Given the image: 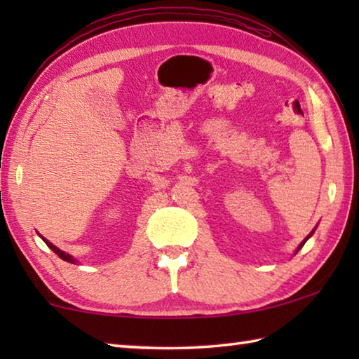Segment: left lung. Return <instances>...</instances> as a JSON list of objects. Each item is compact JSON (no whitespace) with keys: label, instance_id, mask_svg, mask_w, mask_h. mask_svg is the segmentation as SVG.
Wrapping results in <instances>:
<instances>
[{"label":"left lung","instance_id":"1","mask_svg":"<svg viewBox=\"0 0 359 359\" xmlns=\"http://www.w3.org/2000/svg\"><path fill=\"white\" fill-rule=\"evenodd\" d=\"M312 234H313V231H312V233H311V234H309V236H307V238H306V239H304V241L301 242V244H299V247H297V250H296V252H299V250H301V248H302V245H304V244H306V241H307L309 238H311V236H312Z\"/></svg>","mask_w":359,"mask_h":359}]
</instances>
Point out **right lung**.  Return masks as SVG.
<instances>
[{
    "label": "right lung",
    "mask_w": 359,
    "mask_h": 359,
    "mask_svg": "<svg viewBox=\"0 0 359 359\" xmlns=\"http://www.w3.org/2000/svg\"><path fill=\"white\" fill-rule=\"evenodd\" d=\"M41 238H42V236H41ZM42 241H44V242H46V244H47V247H48V248H52V250H53V252H55V253L58 255V257H60V258H62V259H65V261H68V263H76V259H74V258H72V257H71V255H68V253H65L63 250H60V248H57L55 245H53V244H52V242H48V241H47V239H44V238H42Z\"/></svg>",
    "instance_id": "1"
}]
</instances>
